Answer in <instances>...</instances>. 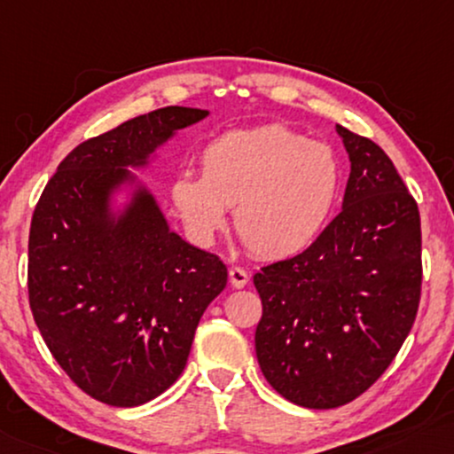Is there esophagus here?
<instances>
[{
  "mask_svg": "<svg viewBox=\"0 0 454 454\" xmlns=\"http://www.w3.org/2000/svg\"><path fill=\"white\" fill-rule=\"evenodd\" d=\"M228 278H230V284H232V288H245L248 284V273L242 270V267H230Z\"/></svg>",
  "mask_w": 454,
  "mask_h": 454,
  "instance_id": "34e87169",
  "label": "esophagus"
}]
</instances>
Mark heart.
<instances>
[{"instance_id":"1","label":"heart","mask_w":454,"mask_h":454,"mask_svg":"<svg viewBox=\"0 0 454 454\" xmlns=\"http://www.w3.org/2000/svg\"><path fill=\"white\" fill-rule=\"evenodd\" d=\"M343 187V166L325 142L284 125L230 131L201 152V175L181 172L172 206L197 242H212L228 224L254 254L286 259L323 234Z\"/></svg>"}]
</instances>
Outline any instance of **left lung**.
Masks as SVG:
<instances>
[{
  "instance_id": "left-lung-1",
  "label": "left lung",
  "mask_w": 454,
  "mask_h": 454,
  "mask_svg": "<svg viewBox=\"0 0 454 454\" xmlns=\"http://www.w3.org/2000/svg\"><path fill=\"white\" fill-rule=\"evenodd\" d=\"M335 131L349 158L340 215L304 253L253 278L261 372L309 410L346 405L374 385L410 335L421 290L416 200L379 145Z\"/></svg>"
}]
</instances>
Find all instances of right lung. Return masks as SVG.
Returning a JSON list of instances; mask_svg holds the SVG:
<instances>
[{
  "mask_svg": "<svg viewBox=\"0 0 454 454\" xmlns=\"http://www.w3.org/2000/svg\"><path fill=\"white\" fill-rule=\"evenodd\" d=\"M203 108L164 106L66 156L36 203L28 298L57 364L90 397L136 407L187 366L195 329L226 288L215 254L183 240L133 170Z\"/></svg>",
  "mask_w": 454,
  "mask_h": 454,
  "instance_id": "1",
  "label": "right lung"
}]
</instances>
